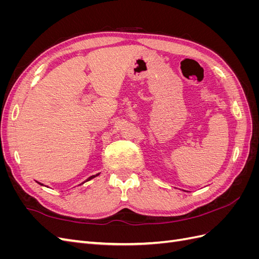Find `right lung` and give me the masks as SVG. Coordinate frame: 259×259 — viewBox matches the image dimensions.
<instances>
[{"instance_id":"obj_1","label":"right lung","mask_w":259,"mask_h":259,"mask_svg":"<svg viewBox=\"0 0 259 259\" xmlns=\"http://www.w3.org/2000/svg\"><path fill=\"white\" fill-rule=\"evenodd\" d=\"M97 175H99V174H96V175H93V176H91V177H89V178H88V180H86V182H89V180H91V179H92V178H94V177H96V176H97Z\"/></svg>"}]
</instances>
